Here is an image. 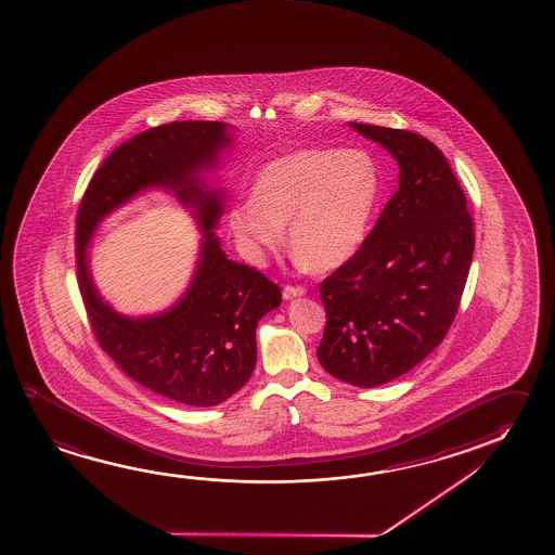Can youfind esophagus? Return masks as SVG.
I'll return each instance as SVG.
<instances>
[{"label":"esophagus","instance_id":"esophagus-1","mask_svg":"<svg viewBox=\"0 0 555 555\" xmlns=\"http://www.w3.org/2000/svg\"><path fill=\"white\" fill-rule=\"evenodd\" d=\"M306 286H284V291H282V296H284V300H292V298H300V296H306Z\"/></svg>","mask_w":555,"mask_h":555}]
</instances>
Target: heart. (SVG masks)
<instances>
[{"instance_id": "b5f03b06", "label": "heart", "mask_w": 555, "mask_h": 555, "mask_svg": "<svg viewBox=\"0 0 555 555\" xmlns=\"http://www.w3.org/2000/svg\"><path fill=\"white\" fill-rule=\"evenodd\" d=\"M382 168L365 149H298L257 173L254 197L228 210V227L251 263L284 240L298 261L331 271L364 244L382 199Z\"/></svg>"}]
</instances>
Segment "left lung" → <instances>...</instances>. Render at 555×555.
Returning a JSON list of instances; mask_svg holds the SVG:
<instances>
[{
  "instance_id": "obj_1",
  "label": "left lung",
  "mask_w": 555,
  "mask_h": 555,
  "mask_svg": "<svg viewBox=\"0 0 555 555\" xmlns=\"http://www.w3.org/2000/svg\"><path fill=\"white\" fill-rule=\"evenodd\" d=\"M399 164V190L352 259L321 282L319 364L356 387L418 365L446 338L474 254L473 215L443 153L406 129L350 121Z\"/></svg>"
}]
</instances>
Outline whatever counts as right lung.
Instances as JSON below:
<instances>
[{
	"label": "right lung",
	"instance_id": "right-lung-1",
	"mask_svg": "<svg viewBox=\"0 0 555 555\" xmlns=\"http://www.w3.org/2000/svg\"><path fill=\"white\" fill-rule=\"evenodd\" d=\"M230 143L220 121L146 129L102 163L77 210V281L99 345L133 382L190 406H215L246 385L257 362V323L281 306V288L254 267L228 259L215 234L222 191L210 190L199 173ZM151 186L172 190L196 212L204 232L201 263L172 309L126 319L95 291L86 246L104 216Z\"/></svg>",
	"mask_w": 555,
	"mask_h": 555
}]
</instances>
